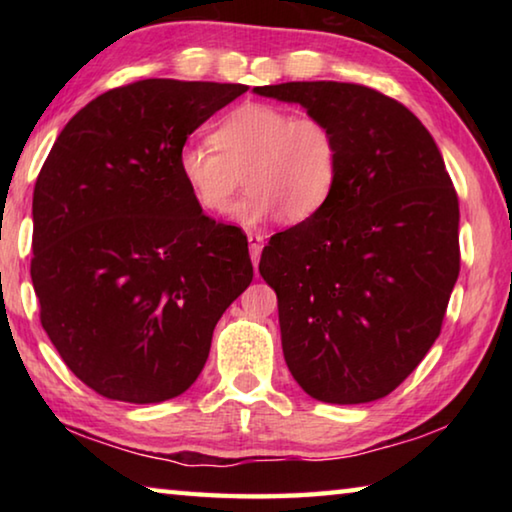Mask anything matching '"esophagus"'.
<instances>
[{
    "instance_id": "obj_1",
    "label": "esophagus",
    "mask_w": 512,
    "mask_h": 512,
    "mask_svg": "<svg viewBox=\"0 0 512 512\" xmlns=\"http://www.w3.org/2000/svg\"><path fill=\"white\" fill-rule=\"evenodd\" d=\"M262 248H264V237L262 235H248V250H250V259H253L255 268L259 264V255H262Z\"/></svg>"
}]
</instances>
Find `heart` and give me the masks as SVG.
<instances>
[{"instance_id": "b5f03b06", "label": "heart", "mask_w": 512, "mask_h": 512, "mask_svg": "<svg viewBox=\"0 0 512 512\" xmlns=\"http://www.w3.org/2000/svg\"><path fill=\"white\" fill-rule=\"evenodd\" d=\"M210 144L187 142L178 151V176L205 214H223L232 196V221L246 228L280 214L302 223L323 210L341 171V144L325 119L271 103H241L210 135Z\"/></svg>"}]
</instances>
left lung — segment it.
Returning <instances> with one entry per match:
<instances>
[{
  "label": "left lung",
  "instance_id": "1",
  "mask_svg": "<svg viewBox=\"0 0 512 512\" xmlns=\"http://www.w3.org/2000/svg\"><path fill=\"white\" fill-rule=\"evenodd\" d=\"M253 92L298 103L341 144L323 210L275 235L259 259L277 293L284 361L314 400L375 402L438 339L461 268L443 155L409 108L366 85L296 81Z\"/></svg>",
  "mask_w": 512,
  "mask_h": 512
}]
</instances>
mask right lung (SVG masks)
I'll use <instances>...</instances> for the list:
<instances>
[{
	"mask_svg": "<svg viewBox=\"0 0 512 512\" xmlns=\"http://www.w3.org/2000/svg\"><path fill=\"white\" fill-rule=\"evenodd\" d=\"M239 83L146 79L67 121L33 189L31 280L67 368L108 400L183 395L253 280L246 235L205 216L178 151Z\"/></svg>",
	"mask_w": 512,
	"mask_h": 512,
	"instance_id": "right-lung-1",
	"label": "right lung"
}]
</instances>
